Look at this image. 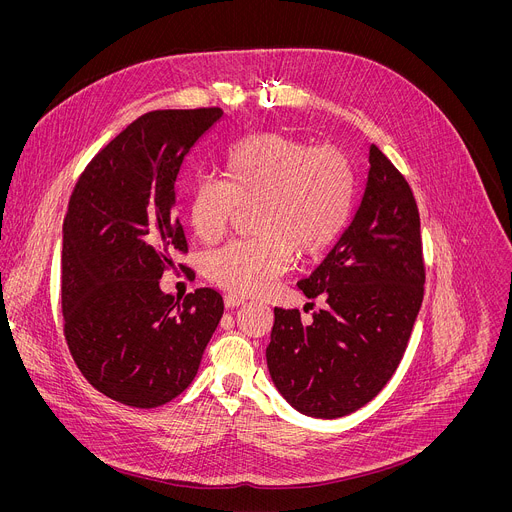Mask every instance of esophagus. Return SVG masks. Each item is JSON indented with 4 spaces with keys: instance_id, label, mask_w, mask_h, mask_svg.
Returning a JSON list of instances; mask_svg holds the SVG:
<instances>
[{
    "instance_id": "obj_1",
    "label": "esophagus",
    "mask_w": 512,
    "mask_h": 512,
    "mask_svg": "<svg viewBox=\"0 0 512 512\" xmlns=\"http://www.w3.org/2000/svg\"><path fill=\"white\" fill-rule=\"evenodd\" d=\"M243 304H245V300L239 298V296H233V294H227V296H225V308H229V310L239 308V306H243Z\"/></svg>"
}]
</instances>
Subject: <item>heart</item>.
<instances>
[{"mask_svg": "<svg viewBox=\"0 0 512 512\" xmlns=\"http://www.w3.org/2000/svg\"><path fill=\"white\" fill-rule=\"evenodd\" d=\"M227 180L204 176L188 194V221L202 243L221 239L239 208H251L253 239L233 241L204 261L206 277L233 296L267 289L291 263L322 255L346 225L352 172L334 148L283 133H257L231 145Z\"/></svg>", "mask_w": 512, "mask_h": 512, "instance_id": "b5f03b06", "label": "heart"}]
</instances>
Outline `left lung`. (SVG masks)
<instances>
[{
  "label": "left lung",
  "instance_id": "1",
  "mask_svg": "<svg viewBox=\"0 0 512 512\" xmlns=\"http://www.w3.org/2000/svg\"><path fill=\"white\" fill-rule=\"evenodd\" d=\"M419 212L399 170L373 143L369 174L350 225L320 267L298 283L324 310L306 324L275 308L267 369L296 411L336 419L389 383L423 300Z\"/></svg>",
  "mask_w": 512,
  "mask_h": 512
}]
</instances>
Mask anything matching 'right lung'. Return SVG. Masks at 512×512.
I'll use <instances>...</instances> for the list:
<instances>
[{
    "mask_svg": "<svg viewBox=\"0 0 512 512\" xmlns=\"http://www.w3.org/2000/svg\"><path fill=\"white\" fill-rule=\"evenodd\" d=\"M221 109L141 115L91 160L62 227L64 336L83 377L123 405L150 409L196 377L223 316V298L200 287L186 298L160 289L186 251L176 180Z\"/></svg>",
    "mask_w": 512,
    "mask_h": 512,
    "instance_id": "1",
    "label": "right lung"
}]
</instances>
